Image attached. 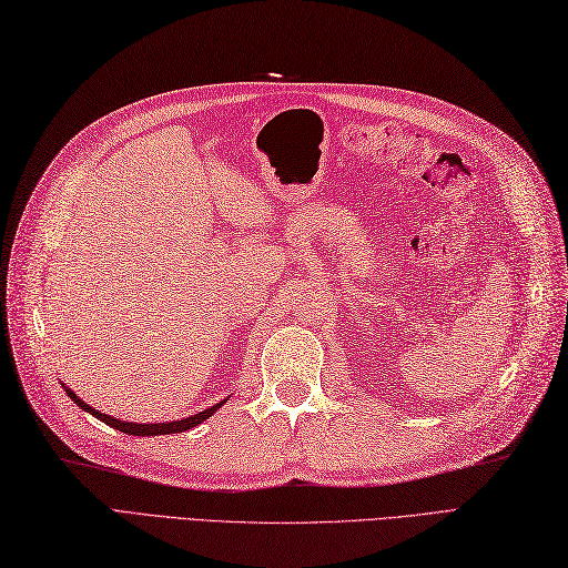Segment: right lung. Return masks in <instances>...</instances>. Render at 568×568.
Returning a JSON list of instances; mask_svg holds the SVG:
<instances>
[{"mask_svg":"<svg viewBox=\"0 0 568 568\" xmlns=\"http://www.w3.org/2000/svg\"><path fill=\"white\" fill-rule=\"evenodd\" d=\"M62 388L67 390V395L72 397V403L74 405H79L81 409L84 412H89V414H93L95 419H101L103 424H108V426H113V428H118V432H122V434H130V436H161V434H180V432H187V428H192V426H197V424H202V422H206L212 417V414L226 403V399H221V403H216L214 407H210V409H204V412H200V414H192V417H185V419H178V422H165V424H134V422H122V419H115V417H110V414H103V412H99V409H93V407H89L84 399L81 397H77V393L74 390H69L67 385H62Z\"/></svg>","mask_w":568,"mask_h":568,"instance_id":"obj_1","label":"right lung"}]
</instances>
